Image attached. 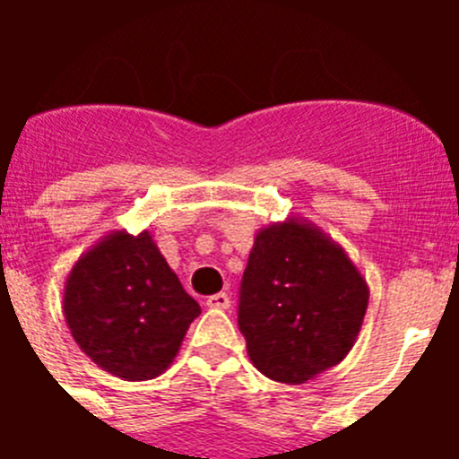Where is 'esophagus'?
I'll return each mask as SVG.
<instances>
[{
    "label": "esophagus",
    "mask_w": 459,
    "mask_h": 459,
    "mask_svg": "<svg viewBox=\"0 0 459 459\" xmlns=\"http://www.w3.org/2000/svg\"><path fill=\"white\" fill-rule=\"evenodd\" d=\"M230 296L225 294V291H221V294H213V296H209V299H206V306L209 307H213V310H227V307H230Z\"/></svg>",
    "instance_id": "34e87169"
}]
</instances>
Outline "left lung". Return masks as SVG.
I'll return each mask as SVG.
<instances>
[{"label":"left lung","mask_w":459,"mask_h":459,"mask_svg":"<svg viewBox=\"0 0 459 459\" xmlns=\"http://www.w3.org/2000/svg\"><path fill=\"white\" fill-rule=\"evenodd\" d=\"M366 278L338 241L299 216L255 234L238 299L253 366L282 384H306L354 347L368 310Z\"/></svg>","instance_id":"left-lung-1"}]
</instances>
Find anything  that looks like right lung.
Returning a JSON list of instances; mask_svg holds the SVG:
<instances>
[{
	"mask_svg": "<svg viewBox=\"0 0 459 459\" xmlns=\"http://www.w3.org/2000/svg\"><path fill=\"white\" fill-rule=\"evenodd\" d=\"M62 307L80 350L126 381L163 375L202 312L147 230H115L80 255Z\"/></svg>",
	"mask_w": 459,
	"mask_h": 459,
	"instance_id": "add662e5",
	"label": "right lung"
}]
</instances>
